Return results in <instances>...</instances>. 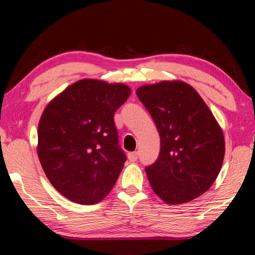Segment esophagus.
Here are the masks:
<instances>
[{"label": "esophagus", "mask_w": 255, "mask_h": 255, "mask_svg": "<svg viewBox=\"0 0 255 255\" xmlns=\"http://www.w3.org/2000/svg\"><path fill=\"white\" fill-rule=\"evenodd\" d=\"M137 158H138V153L137 152H132V153H129L128 154V159L130 162L137 161Z\"/></svg>", "instance_id": "34e87169"}]
</instances>
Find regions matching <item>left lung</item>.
<instances>
[{
  "label": "left lung",
  "instance_id": "obj_1",
  "mask_svg": "<svg viewBox=\"0 0 255 255\" xmlns=\"http://www.w3.org/2000/svg\"><path fill=\"white\" fill-rule=\"evenodd\" d=\"M136 94L161 138V152L145 169L153 191L167 205L196 199L217 179L225 155L223 130L191 85L182 81L146 84Z\"/></svg>",
  "mask_w": 255,
  "mask_h": 255
}]
</instances>
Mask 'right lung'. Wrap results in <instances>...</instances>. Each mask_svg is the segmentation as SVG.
<instances>
[{
  "label": "right lung",
  "mask_w": 255,
  "mask_h": 255,
  "mask_svg": "<svg viewBox=\"0 0 255 255\" xmlns=\"http://www.w3.org/2000/svg\"><path fill=\"white\" fill-rule=\"evenodd\" d=\"M130 93L126 84L84 79L45 108L38 157L49 182L67 199L94 205L114 188L126 162L114 116Z\"/></svg>",
  "instance_id": "add662e5"
}]
</instances>
